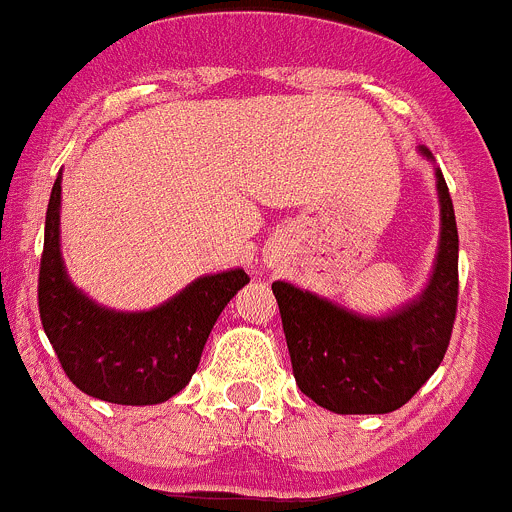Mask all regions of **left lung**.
Instances as JSON below:
<instances>
[{"mask_svg":"<svg viewBox=\"0 0 512 512\" xmlns=\"http://www.w3.org/2000/svg\"><path fill=\"white\" fill-rule=\"evenodd\" d=\"M429 156L427 148H422ZM442 237L427 290L386 318H361L295 285L272 283L300 391L336 414L404 407L442 364L457 315V222L437 171Z\"/></svg>","mask_w":512,"mask_h":512,"instance_id":"obj_1","label":"left lung"}]
</instances>
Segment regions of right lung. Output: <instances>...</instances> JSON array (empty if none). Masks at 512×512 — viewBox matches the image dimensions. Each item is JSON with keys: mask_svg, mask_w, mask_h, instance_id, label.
Returning <instances> with one entry per match:
<instances>
[{"mask_svg": "<svg viewBox=\"0 0 512 512\" xmlns=\"http://www.w3.org/2000/svg\"><path fill=\"white\" fill-rule=\"evenodd\" d=\"M60 179L47 204L37 280L42 328L62 371L80 391L111 404H161L189 384L219 313L250 278L245 270L199 278L146 313L100 308L70 283L62 267Z\"/></svg>", "mask_w": 512, "mask_h": 512, "instance_id": "obj_1", "label": "right lung"}]
</instances>
